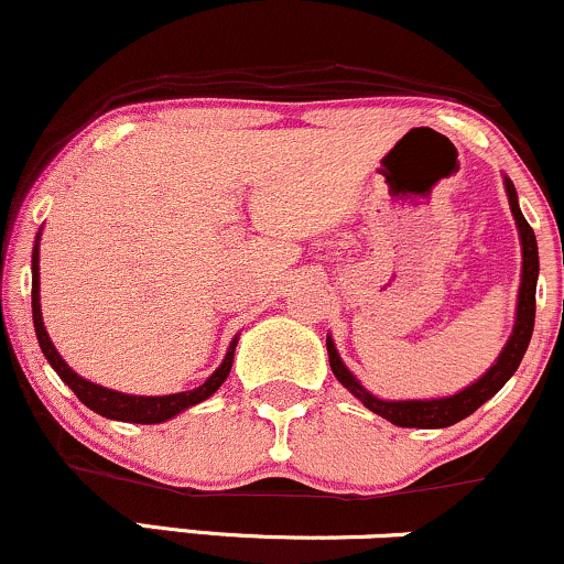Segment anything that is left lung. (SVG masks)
Wrapping results in <instances>:
<instances>
[{
  "mask_svg": "<svg viewBox=\"0 0 564 564\" xmlns=\"http://www.w3.org/2000/svg\"><path fill=\"white\" fill-rule=\"evenodd\" d=\"M506 182V195H509V206L513 219H517L519 230V243H522V283H519V296H517V321H513V332L506 343V348L500 350L498 361L487 369L479 380L471 382L468 388H463L460 393L444 395V399H410V401H386L377 399L375 393H369L361 382L356 380V375L339 358L337 348H334L332 337H326V350H329V364L332 372L343 382L348 391L361 401L367 410H372L380 417L391 420L393 425L401 429H447V425L460 423L463 417L474 414L485 401H490L500 388L509 382V377L517 372V367L522 364L524 350H528L530 337H533L535 326V283H538V243L533 227L528 225L522 212H519L517 189H513L511 178Z\"/></svg>",
  "mask_w": 564,
  "mask_h": 564,
  "instance_id": "8db88e82",
  "label": "left lung"
}]
</instances>
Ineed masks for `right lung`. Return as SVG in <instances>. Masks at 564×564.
Listing matches in <instances>:
<instances>
[{
	"mask_svg": "<svg viewBox=\"0 0 564 564\" xmlns=\"http://www.w3.org/2000/svg\"><path fill=\"white\" fill-rule=\"evenodd\" d=\"M31 315H34V332L36 339H40V348L45 352V358L51 361V367L58 372L61 380L72 388L74 395L83 401L85 406L93 412H98L101 417L109 420H122V423H165V420L176 417L178 412L189 410V406L200 404L206 401L208 395L219 391L221 382L227 380L232 369V356H235V345H238V337L232 339L230 348H227L225 361L219 364V369L208 377L203 386L192 388V391H182V393H171V395H131V393H120L111 391V388L96 386V382L85 380L79 377L74 369H69V364L61 358V352L55 350V345L51 343V334H47L45 324H42V311H40V232H36V243L34 251H31Z\"/></svg>",
	"mask_w": 564,
	"mask_h": 564,
	"instance_id": "obj_1",
	"label": "right lung"
}]
</instances>
